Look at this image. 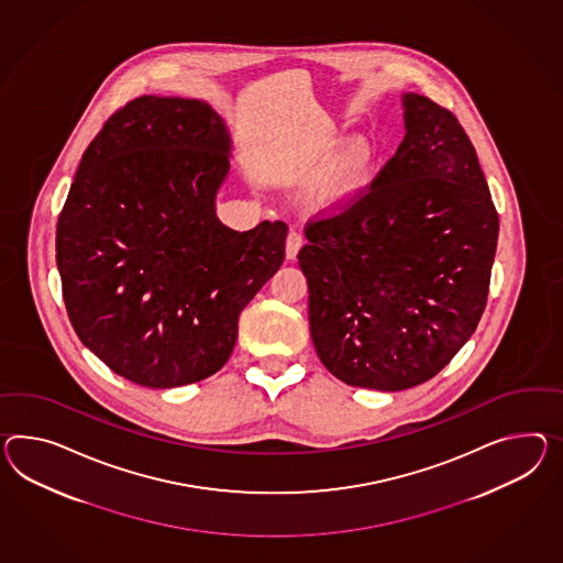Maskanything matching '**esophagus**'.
<instances>
[{
	"label": "esophagus",
	"instance_id": "esophagus-1",
	"mask_svg": "<svg viewBox=\"0 0 563 563\" xmlns=\"http://www.w3.org/2000/svg\"><path fill=\"white\" fill-rule=\"evenodd\" d=\"M302 246V238L299 230H295V228H290V232L287 235V246H285V254H287V261H295L297 258V254H299V250Z\"/></svg>",
	"mask_w": 563,
	"mask_h": 563
}]
</instances>
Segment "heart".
<instances>
[{
    "label": "heart",
    "mask_w": 563,
    "mask_h": 563,
    "mask_svg": "<svg viewBox=\"0 0 563 563\" xmlns=\"http://www.w3.org/2000/svg\"><path fill=\"white\" fill-rule=\"evenodd\" d=\"M378 148L368 136L347 140L319 173L311 192V203L319 209H340L350 203L371 183Z\"/></svg>",
    "instance_id": "b5f03b06"
}]
</instances>
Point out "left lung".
<instances>
[{
	"label": "left lung",
	"mask_w": 563,
	"mask_h": 563,
	"mask_svg": "<svg viewBox=\"0 0 563 563\" xmlns=\"http://www.w3.org/2000/svg\"><path fill=\"white\" fill-rule=\"evenodd\" d=\"M405 137L354 206L309 223L299 266L317 356L342 383L433 378L478 328L498 213L452 111L402 93Z\"/></svg>",
	"instance_id": "left-lung-1"
}]
</instances>
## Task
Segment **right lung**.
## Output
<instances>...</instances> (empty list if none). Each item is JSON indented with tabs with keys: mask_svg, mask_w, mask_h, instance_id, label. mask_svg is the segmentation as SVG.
Instances as JSON below:
<instances>
[{
	"mask_svg": "<svg viewBox=\"0 0 563 563\" xmlns=\"http://www.w3.org/2000/svg\"><path fill=\"white\" fill-rule=\"evenodd\" d=\"M232 148L207 101L142 96L82 152L56 223L63 299L82 345L140 386L220 371L285 261L287 223L235 232L216 213Z\"/></svg>",
	"mask_w": 563,
	"mask_h": 563,
	"instance_id": "add662e5",
	"label": "right lung"
}]
</instances>
